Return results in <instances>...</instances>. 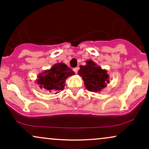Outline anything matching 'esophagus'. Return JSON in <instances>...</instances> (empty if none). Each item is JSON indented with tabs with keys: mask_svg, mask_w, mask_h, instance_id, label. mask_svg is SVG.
Listing matches in <instances>:
<instances>
[{
	"mask_svg": "<svg viewBox=\"0 0 149 149\" xmlns=\"http://www.w3.org/2000/svg\"><path fill=\"white\" fill-rule=\"evenodd\" d=\"M78 70H79L78 68H74V69H73V71H74L75 73H77L78 72Z\"/></svg>",
	"mask_w": 149,
	"mask_h": 149,
	"instance_id": "34e87169",
	"label": "esophagus"
}]
</instances>
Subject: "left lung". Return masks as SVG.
<instances>
[{
	"label": "left lung",
	"mask_w": 149,
	"mask_h": 149,
	"mask_svg": "<svg viewBox=\"0 0 149 149\" xmlns=\"http://www.w3.org/2000/svg\"><path fill=\"white\" fill-rule=\"evenodd\" d=\"M86 65L80 66L78 72L84 81L86 88L89 91L99 92L109 83V75L106 70L97 66L92 61H86Z\"/></svg>",
	"instance_id": "8db88e82"
}]
</instances>
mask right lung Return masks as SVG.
<instances>
[{
	"label": "right lung",
	"mask_w": 149,
	"mask_h": 149,
	"mask_svg": "<svg viewBox=\"0 0 149 149\" xmlns=\"http://www.w3.org/2000/svg\"><path fill=\"white\" fill-rule=\"evenodd\" d=\"M73 74L74 72L70 68L60 63L54 65L50 70H45V72L40 74L38 77V84L41 88H45L50 92H56V93H57L64 89L66 79Z\"/></svg>",
	"instance_id": "add662e5"
}]
</instances>
